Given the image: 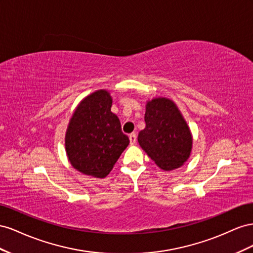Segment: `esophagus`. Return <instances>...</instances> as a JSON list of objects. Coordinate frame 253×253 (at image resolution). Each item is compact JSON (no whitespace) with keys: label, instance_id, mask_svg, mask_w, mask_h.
I'll use <instances>...</instances> for the list:
<instances>
[{"label":"esophagus","instance_id":"1","mask_svg":"<svg viewBox=\"0 0 253 253\" xmlns=\"http://www.w3.org/2000/svg\"><path fill=\"white\" fill-rule=\"evenodd\" d=\"M129 140H130L131 145H133V144H135V142H136V134L135 133L129 134Z\"/></svg>","mask_w":253,"mask_h":253}]
</instances>
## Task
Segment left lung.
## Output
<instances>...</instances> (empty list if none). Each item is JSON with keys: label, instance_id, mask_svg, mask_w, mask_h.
Segmentation results:
<instances>
[{"label": "left lung", "instance_id": "8db88e82", "mask_svg": "<svg viewBox=\"0 0 253 253\" xmlns=\"http://www.w3.org/2000/svg\"><path fill=\"white\" fill-rule=\"evenodd\" d=\"M145 129L140 131V146L159 168L177 169L187 160L192 149V135L182 115L170 99L160 97L148 102Z\"/></svg>", "mask_w": 253, "mask_h": 253}]
</instances>
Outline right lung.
Instances as JSON below:
<instances>
[{"mask_svg":"<svg viewBox=\"0 0 253 253\" xmlns=\"http://www.w3.org/2000/svg\"><path fill=\"white\" fill-rule=\"evenodd\" d=\"M109 93L98 90L78 105L66 135V149L73 168L83 174L104 178L128 146L129 138L111 112Z\"/></svg>","mask_w":253,"mask_h":253,"instance_id":"right-lung-1","label":"right lung"}]
</instances>
